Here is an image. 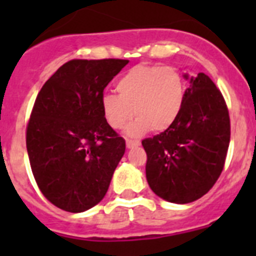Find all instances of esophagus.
Listing matches in <instances>:
<instances>
[{"label": "esophagus", "mask_w": 256, "mask_h": 256, "mask_svg": "<svg viewBox=\"0 0 256 256\" xmlns=\"http://www.w3.org/2000/svg\"><path fill=\"white\" fill-rule=\"evenodd\" d=\"M126 148H136V146H138L140 141H133V140L126 138Z\"/></svg>", "instance_id": "34e87169"}]
</instances>
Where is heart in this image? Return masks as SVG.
Listing matches in <instances>:
<instances>
[{"label":"heart","instance_id":"b5f03b06","mask_svg":"<svg viewBox=\"0 0 256 256\" xmlns=\"http://www.w3.org/2000/svg\"><path fill=\"white\" fill-rule=\"evenodd\" d=\"M118 94L101 97V112L112 130H122L137 118L128 133L140 136L148 130H169L182 112L186 84L174 66L140 64L123 74L116 82Z\"/></svg>","mask_w":256,"mask_h":256}]
</instances>
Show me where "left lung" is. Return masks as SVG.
<instances>
[{"label":"left lung","instance_id":"left-lung-1","mask_svg":"<svg viewBox=\"0 0 256 256\" xmlns=\"http://www.w3.org/2000/svg\"><path fill=\"white\" fill-rule=\"evenodd\" d=\"M230 140L224 97L206 74L198 73L191 78L176 123L142 141L148 186L159 198L176 204L202 198L224 168Z\"/></svg>","mask_w":256,"mask_h":256}]
</instances>
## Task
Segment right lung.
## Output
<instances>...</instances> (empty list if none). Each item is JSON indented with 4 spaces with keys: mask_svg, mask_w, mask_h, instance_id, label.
Returning a JSON list of instances; mask_svg holds the SVG:
<instances>
[{
    "mask_svg": "<svg viewBox=\"0 0 256 256\" xmlns=\"http://www.w3.org/2000/svg\"><path fill=\"white\" fill-rule=\"evenodd\" d=\"M128 60L74 58L40 88L26 126L38 188L55 206L80 212L108 192L126 141L101 112L104 90Z\"/></svg>",
    "mask_w": 256,
    "mask_h": 256,
    "instance_id": "add662e5",
    "label": "right lung"
}]
</instances>
